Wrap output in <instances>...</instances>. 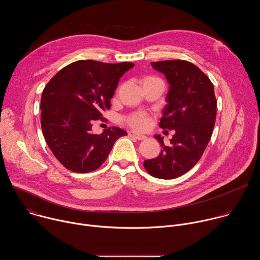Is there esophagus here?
I'll use <instances>...</instances> for the list:
<instances>
[{"label": "esophagus", "instance_id": "obj_1", "mask_svg": "<svg viewBox=\"0 0 260 260\" xmlns=\"http://www.w3.org/2000/svg\"><path fill=\"white\" fill-rule=\"evenodd\" d=\"M128 135H129V137L135 138L137 140H144V139H146V137L144 135H141V134H138V133H135V132H129Z\"/></svg>", "mask_w": 260, "mask_h": 260}]
</instances>
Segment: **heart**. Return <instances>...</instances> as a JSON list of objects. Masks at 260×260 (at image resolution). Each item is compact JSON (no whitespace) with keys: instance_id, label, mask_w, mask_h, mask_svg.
Listing matches in <instances>:
<instances>
[{"instance_id":"1","label":"heart","mask_w":260,"mask_h":260,"mask_svg":"<svg viewBox=\"0 0 260 260\" xmlns=\"http://www.w3.org/2000/svg\"><path fill=\"white\" fill-rule=\"evenodd\" d=\"M126 122L128 125L136 129H144L149 124V117L144 112H139L135 113L131 116H128L126 119Z\"/></svg>"}]
</instances>
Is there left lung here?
Wrapping results in <instances>:
<instances>
[{"mask_svg": "<svg viewBox=\"0 0 260 260\" xmlns=\"http://www.w3.org/2000/svg\"><path fill=\"white\" fill-rule=\"evenodd\" d=\"M151 66L170 83L159 127L175 129V135L170 146L155 136L162 150L157 157L145 160L144 168L155 178L169 180L187 173L202 157L215 125L217 101L213 83L196 64L172 59Z\"/></svg>", "mask_w": 260, "mask_h": 260, "instance_id": "1", "label": "left lung"}]
</instances>
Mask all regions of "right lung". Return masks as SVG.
<instances>
[{"label": "right lung", "mask_w": 260, "mask_h": 260, "mask_svg": "<svg viewBox=\"0 0 260 260\" xmlns=\"http://www.w3.org/2000/svg\"><path fill=\"white\" fill-rule=\"evenodd\" d=\"M133 62L77 60L46 84L41 98V126L46 143L68 170L88 173L99 169L115 141L127 133L119 127L91 132L94 120L111 107L119 79Z\"/></svg>", "instance_id": "obj_1"}]
</instances>
